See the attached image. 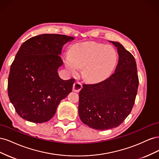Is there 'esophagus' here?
<instances>
[{
  "instance_id": "esophagus-1",
  "label": "esophagus",
  "mask_w": 159,
  "mask_h": 159,
  "mask_svg": "<svg viewBox=\"0 0 159 159\" xmlns=\"http://www.w3.org/2000/svg\"><path fill=\"white\" fill-rule=\"evenodd\" d=\"M81 88H82V85H81V84L80 82H78V81H76V82L74 84L73 91H75V92H79Z\"/></svg>"
}]
</instances>
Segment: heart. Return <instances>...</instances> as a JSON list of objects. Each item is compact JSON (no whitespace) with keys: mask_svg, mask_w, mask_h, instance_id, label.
<instances>
[{"mask_svg":"<svg viewBox=\"0 0 159 159\" xmlns=\"http://www.w3.org/2000/svg\"><path fill=\"white\" fill-rule=\"evenodd\" d=\"M117 61V54L113 47L96 42L78 43L71 48L70 56L64 57L65 66L71 74L75 75L78 68H83V78L91 84L106 79Z\"/></svg>","mask_w":159,"mask_h":159,"instance_id":"heart-1","label":"heart"}]
</instances>
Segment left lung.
<instances>
[{"mask_svg": "<svg viewBox=\"0 0 159 159\" xmlns=\"http://www.w3.org/2000/svg\"><path fill=\"white\" fill-rule=\"evenodd\" d=\"M109 42L119 54L115 73L100 83L84 84L79 93L81 121L99 131L117 127L124 121L131 111L139 86L133 56L119 42Z\"/></svg>", "mask_w": 159, "mask_h": 159, "instance_id": "left-lung-1", "label": "left lung"}]
</instances>
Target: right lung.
Returning a JSON list of instances; mask_svg holds the SVG:
<instances>
[{"instance_id": "right-lung-1", "label": "right lung", "mask_w": 159, "mask_h": 159, "mask_svg": "<svg viewBox=\"0 0 159 159\" xmlns=\"http://www.w3.org/2000/svg\"><path fill=\"white\" fill-rule=\"evenodd\" d=\"M74 37L44 34L25 41L11 67L8 94L20 117L44 123L56 113L61 100L71 92L75 80H63L57 73L63 64L60 55Z\"/></svg>"}]
</instances>
